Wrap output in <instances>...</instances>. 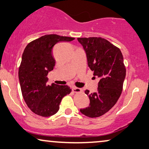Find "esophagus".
<instances>
[{"instance_id":"obj_1","label":"esophagus","mask_w":149,"mask_h":149,"mask_svg":"<svg viewBox=\"0 0 149 149\" xmlns=\"http://www.w3.org/2000/svg\"><path fill=\"white\" fill-rule=\"evenodd\" d=\"M82 91V90L81 88H75L74 87L72 88V92L73 93H80V92Z\"/></svg>"}]
</instances>
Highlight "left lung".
<instances>
[{"label": "left lung", "mask_w": 149, "mask_h": 149, "mask_svg": "<svg viewBox=\"0 0 149 149\" xmlns=\"http://www.w3.org/2000/svg\"><path fill=\"white\" fill-rule=\"evenodd\" d=\"M77 40L86 53L88 65L99 79L96 93L85 91L90 104L80 112L92 118L98 117L108 112L121 95L126 74L123 57L119 48L102 38H78Z\"/></svg>", "instance_id": "8db88e82"}]
</instances>
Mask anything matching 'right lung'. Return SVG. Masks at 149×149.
Listing matches in <instances>:
<instances>
[{
    "label": "right lung",
    "instance_id": "1",
    "mask_svg": "<svg viewBox=\"0 0 149 149\" xmlns=\"http://www.w3.org/2000/svg\"><path fill=\"white\" fill-rule=\"evenodd\" d=\"M75 38L47 34L30 42L25 48L19 68L22 96L32 112L42 117H49L59 109L62 98L72 91L68 86L55 84L47 85V75L53 70L55 60L53 48L59 42Z\"/></svg>",
    "mask_w": 149,
    "mask_h": 149
}]
</instances>
